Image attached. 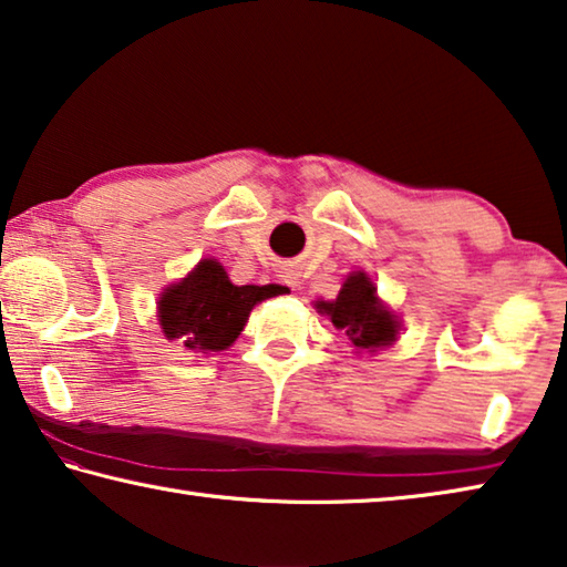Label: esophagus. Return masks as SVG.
Returning <instances> with one entry per match:
<instances>
[{
    "mask_svg": "<svg viewBox=\"0 0 567 567\" xmlns=\"http://www.w3.org/2000/svg\"><path fill=\"white\" fill-rule=\"evenodd\" d=\"M282 277H285V282H287V285H292V287L297 285V275H295V272H285Z\"/></svg>",
    "mask_w": 567,
    "mask_h": 567,
    "instance_id": "obj_1",
    "label": "esophagus"
}]
</instances>
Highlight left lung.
Masks as SVG:
<instances>
[{
    "mask_svg": "<svg viewBox=\"0 0 567 567\" xmlns=\"http://www.w3.org/2000/svg\"><path fill=\"white\" fill-rule=\"evenodd\" d=\"M320 312H328L332 324L348 334L358 350L385 348L398 338V320L380 305L375 285L364 272H354L342 285L334 302H320Z\"/></svg>",
    "mask_w": 567,
    "mask_h": 567,
    "instance_id": "1",
    "label": "left lung"
}]
</instances>
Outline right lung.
Wrapping results in <instances>:
<instances>
[{"mask_svg":"<svg viewBox=\"0 0 567 567\" xmlns=\"http://www.w3.org/2000/svg\"><path fill=\"white\" fill-rule=\"evenodd\" d=\"M272 295H277V285L237 287L229 282L223 265L203 260L159 297L162 332L187 350H227L243 332L249 310Z\"/></svg>","mask_w":567,"mask_h":567,"instance_id":"right-lung-1","label":"right lung"}]
</instances>
